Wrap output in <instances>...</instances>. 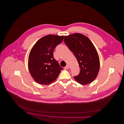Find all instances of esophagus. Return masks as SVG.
Listing matches in <instances>:
<instances>
[{"mask_svg": "<svg viewBox=\"0 0 124 124\" xmlns=\"http://www.w3.org/2000/svg\"><path fill=\"white\" fill-rule=\"evenodd\" d=\"M69 66L68 65H67L65 67H64V68L65 69H67L68 68H69Z\"/></svg>", "mask_w": 124, "mask_h": 124, "instance_id": "1", "label": "esophagus"}]
</instances>
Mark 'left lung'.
Returning <instances> with one entry per match:
<instances>
[{
	"mask_svg": "<svg viewBox=\"0 0 124 124\" xmlns=\"http://www.w3.org/2000/svg\"><path fill=\"white\" fill-rule=\"evenodd\" d=\"M64 41L78 62L80 73L75 80L81 85L92 83L100 69V59L91 41L85 35L74 33L64 36Z\"/></svg>",
	"mask_w": 124,
	"mask_h": 124,
	"instance_id": "8db88e82",
	"label": "left lung"
}]
</instances>
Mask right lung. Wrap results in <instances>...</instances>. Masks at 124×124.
<instances>
[{
  "label": "right lung",
  "mask_w": 124,
  "mask_h": 124,
  "mask_svg": "<svg viewBox=\"0 0 124 124\" xmlns=\"http://www.w3.org/2000/svg\"><path fill=\"white\" fill-rule=\"evenodd\" d=\"M63 36L48 35L39 39L28 57V69L34 81L40 85L54 82L63 68L54 58L53 51L63 40Z\"/></svg>",
  "instance_id": "1"
}]
</instances>
